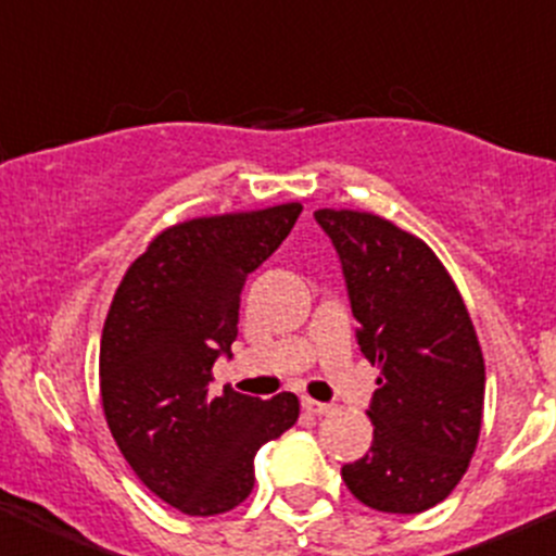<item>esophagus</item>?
Masks as SVG:
<instances>
[{"label":"esophagus","mask_w":556,"mask_h":556,"mask_svg":"<svg viewBox=\"0 0 556 556\" xmlns=\"http://www.w3.org/2000/svg\"><path fill=\"white\" fill-rule=\"evenodd\" d=\"M304 412L306 414H314V417H323V414L333 412V406H328V403L312 401V397H304Z\"/></svg>","instance_id":"esophagus-1"}]
</instances>
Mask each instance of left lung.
<instances>
[{
  "instance_id": "1",
  "label": "left lung",
  "mask_w": 556,
  "mask_h": 556,
  "mask_svg": "<svg viewBox=\"0 0 556 556\" xmlns=\"http://www.w3.org/2000/svg\"><path fill=\"white\" fill-rule=\"evenodd\" d=\"M339 252L357 344L382 377L374 444L341 468L352 495L387 514L433 508L468 470L484 414V355L457 285L433 250L371 212L317 210Z\"/></svg>"
}]
</instances>
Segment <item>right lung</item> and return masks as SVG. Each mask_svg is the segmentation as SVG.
<instances>
[{
    "instance_id": "add662e5",
    "label": "right lung",
    "mask_w": 556,
    "mask_h": 556,
    "mask_svg": "<svg viewBox=\"0 0 556 556\" xmlns=\"http://www.w3.org/2000/svg\"><path fill=\"white\" fill-rule=\"evenodd\" d=\"M304 206L193 217L161 231L128 266L102 330L99 390L110 433L144 486L188 517L237 508L255 484V454L293 428L299 397L271 401L223 387L239 295Z\"/></svg>"
}]
</instances>
